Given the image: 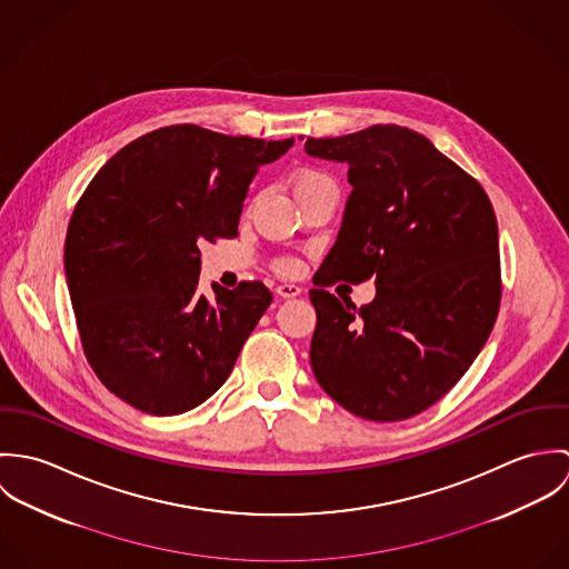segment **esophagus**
<instances>
[{"label":"esophagus","instance_id":"34e87169","mask_svg":"<svg viewBox=\"0 0 569 569\" xmlns=\"http://www.w3.org/2000/svg\"><path fill=\"white\" fill-rule=\"evenodd\" d=\"M276 293H278L280 298H296V296L302 293V287L291 284V282H282V284L276 287Z\"/></svg>","mask_w":569,"mask_h":569}]
</instances>
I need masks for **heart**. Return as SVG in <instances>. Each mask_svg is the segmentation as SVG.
Instances as JSON below:
<instances>
[{"label":"heart","mask_w":569,"mask_h":569,"mask_svg":"<svg viewBox=\"0 0 569 569\" xmlns=\"http://www.w3.org/2000/svg\"><path fill=\"white\" fill-rule=\"evenodd\" d=\"M330 179L326 177L325 172H318V170H311V168H302L296 172L293 177V188L296 190H302V188H309V186H318V183H328ZM276 271L282 273V276H296L300 271V260L298 258H291V256H282L273 262Z\"/></svg>","instance_id":"1"}]
</instances>
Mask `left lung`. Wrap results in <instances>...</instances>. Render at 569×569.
Listing matches in <instances>:
<instances>
[{"instance_id":"8db88e82","label":"left lung","mask_w":569,"mask_h":569,"mask_svg":"<svg viewBox=\"0 0 569 569\" xmlns=\"http://www.w3.org/2000/svg\"><path fill=\"white\" fill-rule=\"evenodd\" d=\"M307 153L348 163L352 186L313 278L311 368L348 411L406 420L462 379L495 326L501 269L492 203L478 179L406 127L309 138ZM370 277L378 298L357 315L325 291Z\"/></svg>"}]
</instances>
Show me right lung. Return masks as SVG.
Returning a JSON list of instances; mask_svg holds the SVG:
<instances>
[{
  "instance_id": "add662e5",
  "label": "right lung",
  "mask_w": 569,
  "mask_h": 569,
  "mask_svg": "<svg viewBox=\"0 0 569 569\" xmlns=\"http://www.w3.org/2000/svg\"><path fill=\"white\" fill-rule=\"evenodd\" d=\"M293 138L264 142L197 124L156 129L89 181L66 237L82 352L100 383L151 416L210 399L271 305L260 280L199 289L203 241L234 239L247 186Z\"/></svg>"
}]
</instances>
